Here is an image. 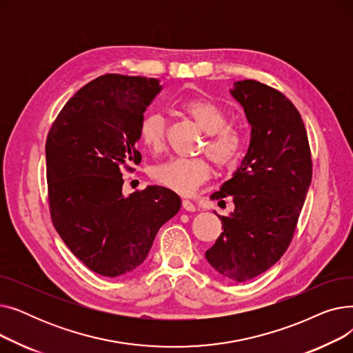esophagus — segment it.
<instances>
[{
  "label": "esophagus",
  "instance_id": "34e87169",
  "mask_svg": "<svg viewBox=\"0 0 353 353\" xmlns=\"http://www.w3.org/2000/svg\"><path fill=\"white\" fill-rule=\"evenodd\" d=\"M183 209L188 210V212H194L196 210V206L193 205V203L190 200H183Z\"/></svg>",
  "mask_w": 353,
  "mask_h": 353
}]
</instances>
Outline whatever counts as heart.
<instances>
[{"instance_id":"1","label":"heart","mask_w":353,"mask_h":353,"mask_svg":"<svg viewBox=\"0 0 353 353\" xmlns=\"http://www.w3.org/2000/svg\"><path fill=\"white\" fill-rule=\"evenodd\" d=\"M181 110L188 113L199 127L209 134L206 143L208 154L213 163L225 169L234 164L242 150V137L229 127L226 111L208 99H190L181 103ZM140 140L154 153L165 145V121L159 113L148 114L140 124ZM210 176V165L205 159H172L156 165L153 179L169 190L189 196Z\"/></svg>"}]
</instances>
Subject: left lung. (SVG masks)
<instances>
[{
    "label": "left lung",
    "mask_w": 353,
    "mask_h": 353,
    "mask_svg": "<svg viewBox=\"0 0 353 353\" xmlns=\"http://www.w3.org/2000/svg\"><path fill=\"white\" fill-rule=\"evenodd\" d=\"M230 96L250 125L248 152L212 199L233 196L234 210L219 216L223 233L206 261L233 282L272 268L288 249L305 203L312 160L299 111L281 91L254 80L234 81Z\"/></svg>",
    "instance_id": "1"
}]
</instances>
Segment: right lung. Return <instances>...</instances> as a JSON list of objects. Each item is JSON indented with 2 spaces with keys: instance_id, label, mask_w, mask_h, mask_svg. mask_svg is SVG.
I'll return each instance as SVG.
<instances>
[{
  "instance_id": "add662e5",
  "label": "right lung",
  "mask_w": 353,
  "mask_h": 353,
  "mask_svg": "<svg viewBox=\"0 0 353 353\" xmlns=\"http://www.w3.org/2000/svg\"><path fill=\"white\" fill-rule=\"evenodd\" d=\"M160 80L105 74L81 87L55 119L46 144L51 219L63 242L92 272L117 277L139 268L159 229L181 208L161 186L123 193Z\"/></svg>"
}]
</instances>
